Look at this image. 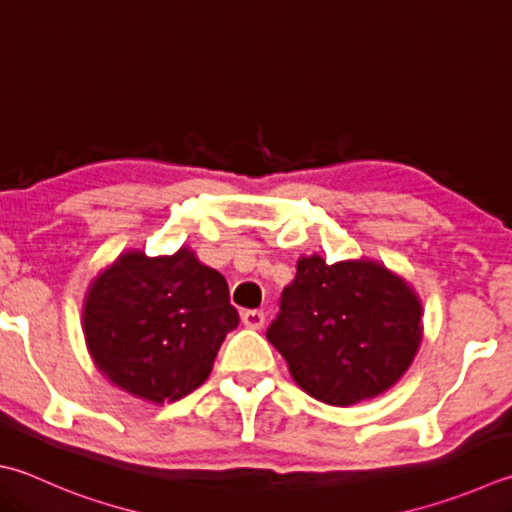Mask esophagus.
Listing matches in <instances>:
<instances>
[{"label":"esophagus","instance_id":"obj_1","mask_svg":"<svg viewBox=\"0 0 512 512\" xmlns=\"http://www.w3.org/2000/svg\"><path fill=\"white\" fill-rule=\"evenodd\" d=\"M243 323L249 330H260L265 325V314L260 310H247L243 312Z\"/></svg>","mask_w":512,"mask_h":512}]
</instances>
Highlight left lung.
<instances>
[{
    "mask_svg": "<svg viewBox=\"0 0 512 512\" xmlns=\"http://www.w3.org/2000/svg\"><path fill=\"white\" fill-rule=\"evenodd\" d=\"M421 303L374 260L303 256L267 341L294 381L330 406L372 399L401 379L421 343Z\"/></svg>",
    "mask_w": 512,
    "mask_h": 512,
    "instance_id": "left-lung-1",
    "label": "left lung"
}]
</instances>
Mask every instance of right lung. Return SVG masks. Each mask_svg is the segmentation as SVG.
<instances>
[{
	"mask_svg": "<svg viewBox=\"0 0 512 512\" xmlns=\"http://www.w3.org/2000/svg\"><path fill=\"white\" fill-rule=\"evenodd\" d=\"M238 323L225 276L187 247L158 258L122 254L95 278L84 303L95 365L113 385L153 403L200 388Z\"/></svg>",
	"mask_w": 512,
	"mask_h": 512,
	"instance_id": "right-lung-1",
	"label": "right lung"
}]
</instances>
